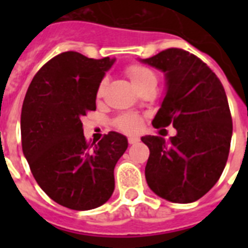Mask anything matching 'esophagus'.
Wrapping results in <instances>:
<instances>
[{
	"mask_svg": "<svg viewBox=\"0 0 248 248\" xmlns=\"http://www.w3.org/2000/svg\"><path fill=\"white\" fill-rule=\"evenodd\" d=\"M136 143H139V139H138V138H128V144L134 145V144Z\"/></svg>",
	"mask_w": 248,
	"mask_h": 248,
	"instance_id": "obj_1",
	"label": "esophagus"
}]
</instances>
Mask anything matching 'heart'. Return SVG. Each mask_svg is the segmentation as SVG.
I'll return each mask as SVG.
<instances>
[{
    "label": "heart",
    "instance_id": "b5f03b06",
    "mask_svg": "<svg viewBox=\"0 0 248 248\" xmlns=\"http://www.w3.org/2000/svg\"><path fill=\"white\" fill-rule=\"evenodd\" d=\"M126 73H127L132 86L136 90L140 89L141 86L147 85V83H155V81H157L153 71L144 67V65H139V64L130 65L126 69ZM103 89H104V82H101L99 89H97V96H100L103 93ZM114 124L120 131L124 132V134H138L143 127V118L135 113H124L114 121Z\"/></svg>",
    "mask_w": 248,
    "mask_h": 248
}]
</instances>
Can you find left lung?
Returning <instances> with one entry per match:
<instances>
[{
  "mask_svg": "<svg viewBox=\"0 0 248 248\" xmlns=\"http://www.w3.org/2000/svg\"><path fill=\"white\" fill-rule=\"evenodd\" d=\"M140 62L165 73L166 95L152 124L176 128L167 141L141 138L151 152L145 179L163 200L190 203L216 184L227 165L233 124L225 90L207 64L181 48Z\"/></svg>",
  "mask_w": 248,
  "mask_h": 248,
  "instance_id": "obj_1",
  "label": "left lung"
}]
</instances>
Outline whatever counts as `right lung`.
Listing matches in <instances>:
<instances>
[{"label": "right lung", "instance_id": "obj_1", "mask_svg": "<svg viewBox=\"0 0 248 248\" xmlns=\"http://www.w3.org/2000/svg\"><path fill=\"white\" fill-rule=\"evenodd\" d=\"M114 62L62 52L37 72L23 101L24 157L41 189L71 210H93L110 198L114 167L127 149L116 131L90 145L81 122L96 109L97 89Z\"/></svg>", "mask_w": 248, "mask_h": 248}]
</instances>
